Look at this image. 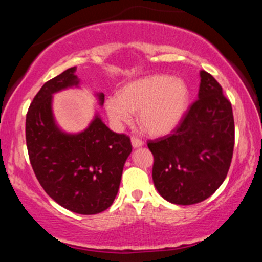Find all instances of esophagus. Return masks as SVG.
<instances>
[{
  "label": "esophagus",
  "instance_id": "obj_1",
  "mask_svg": "<svg viewBox=\"0 0 262 262\" xmlns=\"http://www.w3.org/2000/svg\"><path fill=\"white\" fill-rule=\"evenodd\" d=\"M132 146H133L134 149H137V148H141V146L144 145V143L143 141H141L140 139H138V138H132Z\"/></svg>",
  "mask_w": 262,
  "mask_h": 262
}]
</instances>
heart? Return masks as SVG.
<instances>
[{
	"label": "heart",
	"instance_id": "b5f03b06",
	"mask_svg": "<svg viewBox=\"0 0 262 262\" xmlns=\"http://www.w3.org/2000/svg\"><path fill=\"white\" fill-rule=\"evenodd\" d=\"M189 92L186 82L169 75H149L128 82L118 97H110L104 108L110 121L119 128L138 112V124L145 133L161 137L171 133L185 117Z\"/></svg>",
	"mask_w": 262,
	"mask_h": 262
}]
</instances>
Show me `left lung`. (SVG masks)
I'll use <instances>...</instances> for the list:
<instances>
[{
    "instance_id": "1",
    "label": "left lung",
    "mask_w": 262,
    "mask_h": 262,
    "mask_svg": "<svg viewBox=\"0 0 262 262\" xmlns=\"http://www.w3.org/2000/svg\"><path fill=\"white\" fill-rule=\"evenodd\" d=\"M198 100L181 124L162 139L149 141L152 181L170 203L189 206L212 196L227 177L234 149L230 102L217 80L200 73Z\"/></svg>"
}]
</instances>
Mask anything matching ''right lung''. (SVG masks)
Wrapping results in <instances>:
<instances>
[{"instance_id": "right-lung-1", "label": "right lung", "mask_w": 262, "mask_h": 262, "mask_svg": "<svg viewBox=\"0 0 262 262\" xmlns=\"http://www.w3.org/2000/svg\"><path fill=\"white\" fill-rule=\"evenodd\" d=\"M76 66L68 69L39 90L26 118V140L35 176L48 196L79 214H97L113 203L121 185L123 167L132 152L130 139L117 134L100 113L83 130L70 133L54 116V95L80 89ZM97 104L104 95L95 92Z\"/></svg>"}]
</instances>
